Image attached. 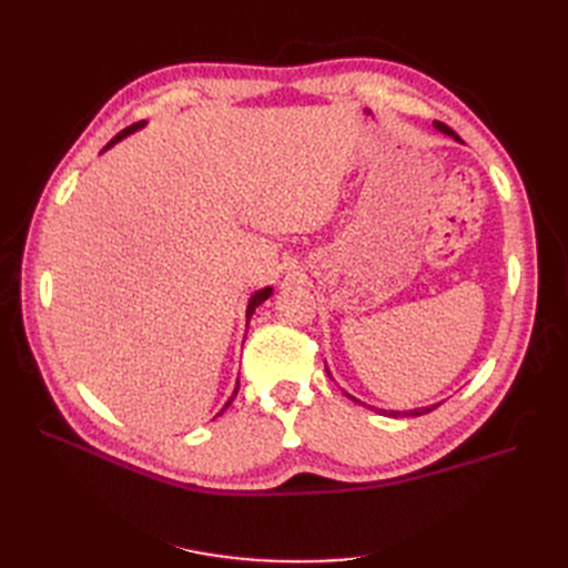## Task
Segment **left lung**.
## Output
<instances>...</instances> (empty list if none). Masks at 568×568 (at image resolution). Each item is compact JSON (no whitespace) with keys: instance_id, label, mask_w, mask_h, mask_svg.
<instances>
[{"instance_id":"8db88e82","label":"left lung","mask_w":568,"mask_h":568,"mask_svg":"<svg viewBox=\"0 0 568 568\" xmlns=\"http://www.w3.org/2000/svg\"><path fill=\"white\" fill-rule=\"evenodd\" d=\"M440 132H445V134H450V136H455V140H459V136L448 128V125H445V123H438V120H436V123H434ZM355 400V398H353ZM434 407H438V405H434ZM434 407H422V409H409V412H384V415H388V417H419V415H426V412H432Z\"/></svg>"}]
</instances>
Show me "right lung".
Masks as SVG:
<instances>
[{
    "label": "right lung",
    "mask_w": 568,
    "mask_h": 568,
    "mask_svg": "<svg viewBox=\"0 0 568 568\" xmlns=\"http://www.w3.org/2000/svg\"><path fill=\"white\" fill-rule=\"evenodd\" d=\"M142 125H144V120H140V123H134V125H130V128H125V130H123V132H118V134H115V136H113V140H111V142H109V144H106V146H104V149H109V146H113V144H115V142H118V140H123V136H125V134H130V132H134V130H140V128H142ZM270 291H272V288H263V291H257V294H255V296H253V298H251V303H248V311H246V315H248V317H251V315H253V311H255V307H257V305H261V303H265V301H267V298H270ZM236 390H239V386H236ZM236 390H234V395H236ZM234 395H232V398H230V400H227V405H225V407H230V403H232V400H234ZM225 407H222V409H225Z\"/></svg>",
    "instance_id": "add662e5"
}]
</instances>
